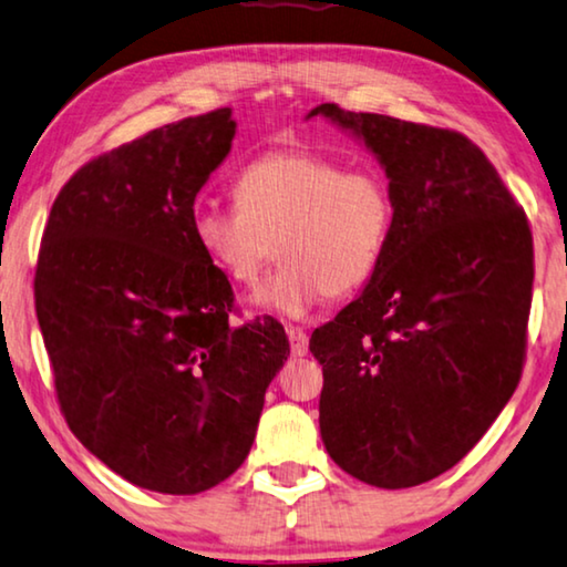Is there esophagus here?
<instances>
[{
  "mask_svg": "<svg viewBox=\"0 0 567 567\" xmlns=\"http://www.w3.org/2000/svg\"><path fill=\"white\" fill-rule=\"evenodd\" d=\"M286 334H289V342H291V352H293V355H297V358L307 355V348H309L307 332H303L301 327L289 324V327H286Z\"/></svg>",
  "mask_w": 567,
  "mask_h": 567,
  "instance_id": "esophagus-1",
  "label": "esophagus"
}]
</instances>
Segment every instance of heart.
<instances>
[{"instance_id": "1", "label": "heart", "mask_w": 567, "mask_h": 567, "mask_svg": "<svg viewBox=\"0 0 567 567\" xmlns=\"http://www.w3.org/2000/svg\"><path fill=\"white\" fill-rule=\"evenodd\" d=\"M233 196L237 207L194 209V240L209 266L243 289H256L281 252L286 264L260 301L289 317L360 289L389 248L396 215L381 171L344 168L301 147L252 158Z\"/></svg>"}]
</instances>
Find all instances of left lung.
<instances>
[{"instance_id": "obj_1", "label": "left lung", "mask_w": 567, "mask_h": 567, "mask_svg": "<svg viewBox=\"0 0 567 567\" xmlns=\"http://www.w3.org/2000/svg\"><path fill=\"white\" fill-rule=\"evenodd\" d=\"M379 155L393 233L363 293L311 332L319 432L352 478L420 486L471 453L527 358V215L463 133L319 104Z\"/></svg>"}]
</instances>
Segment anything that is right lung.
Listing matches in <instances>:
<instances>
[{
	"mask_svg": "<svg viewBox=\"0 0 567 567\" xmlns=\"http://www.w3.org/2000/svg\"><path fill=\"white\" fill-rule=\"evenodd\" d=\"M229 106L84 163L55 196L35 311L55 399L89 453L161 494H202L248 457L289 358L274 317L233 324L235 293L192 233L227 158Z\"/></svg>",
	"mask_w": 567,
	"mask_h": 567,
	"instance_id": "1",
	"label": "right lung"
}]
</instances>
